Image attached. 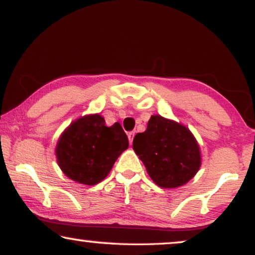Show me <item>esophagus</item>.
<instances>
[{"label": "esophagus", "mask_w": 255, "mask_h": 255, "mask_svg": "<svg viewBox=\"0 0 255 255\" xmlns=\"http://www.w3.org/2000/svg\"><path fill=\"white\" fill-rule=\"evenodd\" d=\"M133 137H134V132H128V141H130V144H132V141H133Z\"/></svg>", "instance_id": "esophagus-1"}]
</instances>
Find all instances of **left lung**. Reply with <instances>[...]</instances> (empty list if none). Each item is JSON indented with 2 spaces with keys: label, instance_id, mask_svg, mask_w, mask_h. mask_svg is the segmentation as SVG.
Listing matches in <instances>:
<instances>
[{
  "label": "left lung",
  "instance_id": "obj_1",
  "mask_svg": "<svg viewBox=\"0 0 255 255\" xmlns=\"http://www.w3.org/2000/svg\"><path fill=\"white\" fill-rule=\"evenodd\" d=\"M135 154L156 186L177 188L196 175L202 163L200 145L184 125L153 115L142 133L133 139Z\"/></svg>",
  "mask_w": 255,
  "mask_h": 255
}]
</instances>
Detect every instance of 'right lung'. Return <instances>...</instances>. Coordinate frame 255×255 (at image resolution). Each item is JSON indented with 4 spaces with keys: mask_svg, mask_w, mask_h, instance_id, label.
<instances>
[{
    "mask_svg": "<svg viewBox=\"0 0 255 255\" xmlns=\"http://www.w3.org/2000/svg\"><path fill=\"white\" fill-rule=\"evenodd\" d=\"M128 147V135L120 123L107 127L103 116L93 114L78 118L65 128L55 146V155L66 176L94 186L106 179Z\"/></svg>",
    "mask_w": 255,
    "mask_h": 255,
    "instance_id": "1",
    "label": "right lung"
}]
</instances>
